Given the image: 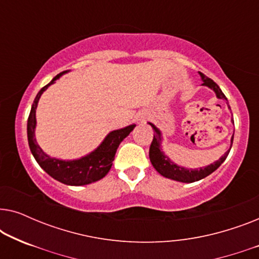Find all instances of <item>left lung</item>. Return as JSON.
<instances>
[{"mask_svg":"<svg viewBox=\"0 0 259 259\" xmlns=\"http://www.w3.org/2000/svg\"><path fill=\"white\" fill-rule=\"evenodd\" d=\"M201 80H203V86H207L208 88H211L212 91L214 92L215 95H217L218 99H222V100H226L228 99L223 93L221 88L217 83L214 82L213 80H211L210 77L205 76L203 73H200ZM229 105V104H228ZM230 108V106H229ZM233 122V119L231 120ZM151 125L152 128H153V140H152L151 147H150V160L153 165V167L157 169V171L160 173L162 177L165 178L172 179V180H177V182H182V183H193V182H198V180L205 178L208 175H211L212 172H214L219 166H221L223 162L225 161L226 157L229 155V152L231 150L232 143H233V136L231 137V145H230V148L225 152V154L223 155L222 158H219V160L212 162V164L205 166V167H200L198 168H185L183 166H179L173 162L171 159H169L167 155H165L164 151L161 150V141H162V137H161V132L159 131L157 127H155L153 123L148 122Z\"/></svg>","mask_w":259,"mask_h":259,"instance_id":"obj_1","label":"left lung"}]
</instances>
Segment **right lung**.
Listing matches in <instances>:
<instances>
[{"label": "right lung", "mask_w": 259, "mask_h": 259, "mask_svg": "<svg viewBox=\"0 0 259 259\" xmlns=\"http://www.w3.org/2000/svg\"><path fill=\"white\" fill-rule=\"evenodd\" d=\"M66 73H68V70L58 74L51 82L41 88V91L35 98L27 123L28 144H29L30 152L34 155L35 160L52 178L62 184H66V185L81 186L98 182L107 175L113 165V160H114L120 143L132 132L136 125L133 123V125L126 126L123 128L112 131L111 133L107 134L104 141L99 145L98 148H95L90 154L80 159H75V160H61V159L52 158L48 154H46L35 139L37 102L40 100L42 93Z\"/></svg>", "instance_id": "obj_1"}]
</instances>
